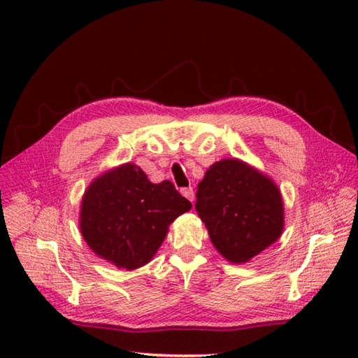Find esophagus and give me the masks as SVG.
<instances>
[{"label":"esophagus","instance_id":"obj_1","mask_svg":"<svg viewBox=\"0 0 358 358\" xmlns=\"http://www.w3.org/2000/svg\"><path fill=\"white\" fill-rule=\"evenodd\" d=\"M181 194H183L189 201L194 203L195 195H194V189H192V187H183V189H181Z\"/></svg>","mask_w":358,"mask_h":358}]
</instances>
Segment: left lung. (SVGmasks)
Listing matches in <instances>:
<instances>
[{"mask_svg":"<svg viewBox=\"0 0 358 358\" xmlns=\"http://www.w3.org/2000/svg\"><path fill=\"white\" fill-rule=\"evenodd\" d=\"M195 209L212 245L235 264L249 262L283 232L285 209L278 187L237 158L209 167L196 187Z\"/></svg>","mask_w":358,"mask_h":358,"instance_id":"1","label":"left lung"}]
</instances>
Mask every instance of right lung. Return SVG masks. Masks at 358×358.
I'll return each mask as SVG.
<instances>
[{"instance_id": "add662e5", "label": "right lung", "mask_w": 358, "mask_h": 358, "mask_svg": "<svg viewBox=\"0 0 358 358\" xmlns=\"http://www.w3.org/2000/svg\"><path fill=\"white\" fill-rule=\"evenodd\" d=\"M191 208L169 180L150 183L138 166L126 163L90 183L80 229L98 257L132 271L152 260L169 224Z\"/></svg>"}]
</instances>
